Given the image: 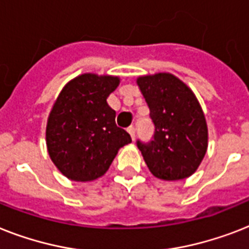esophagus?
Instances as JSON below:
<instances>
[{
	"label": "esophagus",
	"mask_w": 249,
	"mask_h": 249,
	"mask_svg": "<svg viewBox=\"0 0 249 249\" xmlns=\"http://www.w3.org/2000/svg\"><path fill=\"white\" fill-rule=\"evenodd\" d=\"M128 133H129V134H130L131 139L135 138V128H134V126H133V125H131V126H129V128H128Z\"/></svg>",
	"instance_id": "34e87169"
}]
</instances>
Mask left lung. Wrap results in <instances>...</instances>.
Wrapping results in <instances>:
<instances>
[{
  "mask_svg": "<svg viewBox=\"0 0 249 249\" xmlns=\"http://www.w3.org/2000/svg\"><path fill=\"white\" fill-rule=\"evenodd\" d=\"M149 107L155 134L137 145L149 171L162 180H181L197 171L207 152L209 129L197 97L170 72L137 78Z\"/></svg>",
  "mask_w": 249,
  "mask_h": 249,
  "instance_id": "obj_1",
  "label": "left lung"
}]
</instances>
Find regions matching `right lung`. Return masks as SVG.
Here are the masks:
<instances>
[{
  "label": "right lung",
  "instance_id": "obj_1",
  "mask_svg": "<svg viewBox=\"0 0 249 249\" xmlns=\"http://www.w3.org/2000/svg\"><path fill=\"white\" fill-rule=\"evenodd\" d=\"M120 78L86 72L65 84L54 101L46 126L50 159L70 180L92 181L106 174L130 135L115 123L107 97Z\"/></svg>",
  "mask_w": 249,
  "mask_h": 249
}]
</instances>
